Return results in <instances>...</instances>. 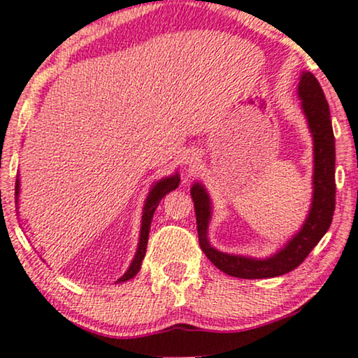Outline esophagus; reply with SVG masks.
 I'll use <instances>...</instances> for the list:
<instances>
[{
  "mask_svg": "<svg viewBox=\"0 0 358 358\" xmlns=\"http://www.w3.org/2000/svg\"><path fill=\"white\" fill-rule=\"evenodd\" d=\"M194 163H195V162H194Z\"/></svg>",
  "mask_w": 358,
  "mask_h": 358,
  "instance_id": "obj_1",
  "label": "esophagus"
}]
</instances>
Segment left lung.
<instances>
[{"mask_svg": "<svg viewBox=\"0 0 358 358\" xmlns=\"http://www.w3.org/2000/svg\"><path fill=\"white\" fill-rule=\"evenodd\" d=\"M299 96L302 100L305 116L308 119V127L313 136L315 152V173H313V201L307 221L299 234L287 243L282 250L266 260H255L239 255H227L217 252L206 239V229L210 222V199L203 185L195 184L190 189L192 200L195 206L196 231L201 250L210 258L216 268L234 278L262 279L286 274L297 268L321 237L329 229L336 208V148L334 134L331 126L329 106L321 89L320 82L312 72H303L299 82Z\"/></svg>", "mask_w": 358, "mask_h": 358, "instance_id": "left-lung-1", "label": "left lung"}]
</instances>
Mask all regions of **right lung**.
<instances>
[{"mask_svg": "<svg viewBox=\"0 0 358 358\" xmlns=\"http://www.w3.org/2000/svg\"><path fill=\"white\" fill-rule=\"evenodd\" d=\"M179 180H180L179 176L174 174L168 179H162L152 190H150V194L147 196V203H145V206H143L141 242H138L137 253H136V257H134V260L131 263V266H129V269L126 271V274H124L122 278H119L117 282H124V281H127V279H132L138 273V269H141V265H142V260L145 257V252H147L150 224H152V217H153L155 210H157L158 203L162 201L164 195L169 194L171 190H174L176 187H178ZM17 194H19V180H15V195H17Z\"/></svg>", "mask_w": 358, "mask_h": 358, "instance_id": "right-lung-1", "label": "right lung"}]
</instances>
